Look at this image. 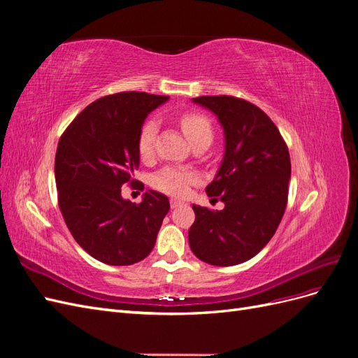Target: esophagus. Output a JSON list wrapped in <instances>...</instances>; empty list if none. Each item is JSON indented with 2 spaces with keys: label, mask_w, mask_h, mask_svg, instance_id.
Wrapping results in <instances>:
<instances>
[{
  "label": "esophagus",
  "mask_w": 358,
  "mask_h": 358,
  "mask_svg": "<svg viewBox=\"0 0 358 358\" xmlns=\"http://www.w3.org/2000/svg\"><path fill=\"white\" fill-rule=\"evenodd\" d=\"M182 204H183V201H180V200H176V199H171V200H170V206H171L173 209L179 208V206H182Z\"/></svg>",
  "instance_id": "34e87169"
}]
</instances>
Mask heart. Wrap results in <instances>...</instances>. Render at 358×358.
Instances as JSON below:
<instances>
[{
  "mask_svg": "<svg viewBox=\"0 0 358 358\" xmlns=\"http://www.w3.org/2000/svg\"><path fill=\"white\" fill-rule=\"evenodd\" d=\"M179 124L183 134L187 136L189 143L199 140H212V125L203 115L199 113H183L179 117ZM158 131V122L154 117L148 119L142 125L137 137V150L143 159H149L154 154L155 136ZM197 180V175L188 169L164 167L152 178V187L169 196L183 197L189 189V185Z\"/></svg>",
  "mask_w": 358,
  "mask_h": 358,
  "instance_id": "1",
  "label": "heart"
}]
</instances>
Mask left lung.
I'll return each mask as SVG.
<instances>
[{"label":"left lung","mask_w":358,"mask_h":358,"mask_svg":"<svg viewBox=\"0 0 358 358\" xmlns=\"http://www.w3.org/2000/svg\"><path fill=\"white\" fill-rule=\"evenodd\" d=\"M192 103L218 117L225 148L206 187L224 209L192 204L189 246L204 263L236 266L262 251L282 220L291 179L288 148L272 119L252 103L229 95L197 96Z\"/></svg>","instance_id":"left-lung-1"}]
</instances>
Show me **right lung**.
I'll list each match as a JSON object with an SVG mask.
<instances>
[{"mask_svg":"<svg viewBox=\"0 0 358 358\" xmlns=\"http://www.w3.org/2000/svg\"><path fill=\"white\" fill-rule=\"evenodd\" d=\"M167 100L136 91L103 96L59 138L55 182L61 213L74 241L104 264L129 266L146 258L170 209L164 194L152 189L140 204L121 194L122 185L136 182L140 128Z\"/></svg>","mask_w":358,"mask_h":358,"instance_id":"right-lung-1","label":"right lung"}]
</instances>
